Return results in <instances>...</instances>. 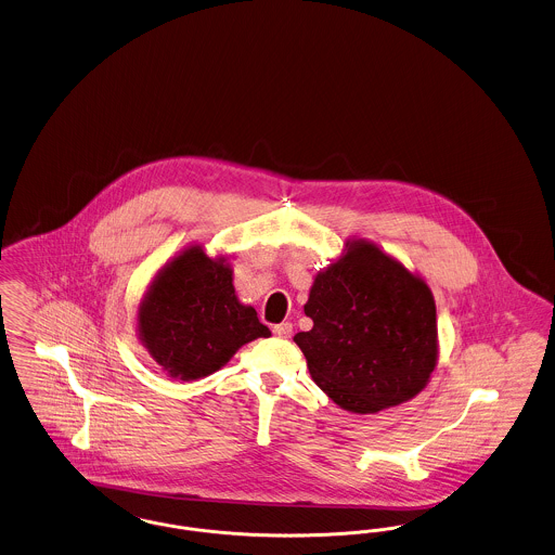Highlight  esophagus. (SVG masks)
<instances>
[{
    "mask_svg": "<svg viewBox=\"0 0 555 555\" xmlns=\"http://www.w3.org/2000/svg\"><path fill=\"white\" fill-rule=\"evenodd\" d=\"M273 332H275V336H280V338H289L292 336V323H280V325H275L273 327Z\"/></svg>",
    "mask_w": 555,
    "mask_h": 555,
    "instance_id": "obj_1",
    "label": "esophagus"
}]
</instances>
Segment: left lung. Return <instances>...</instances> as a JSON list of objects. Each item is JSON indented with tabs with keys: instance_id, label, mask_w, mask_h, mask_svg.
Returning a JSON list of instances; mask_svg holds the SVG:
<instances>
[{
	"instance_id": "left-lung-1",
	"label": "left lung",
	"mask_w": 555,
	"mask_h": 555,
	"mask_svg": "<svg viewBox=\"0 0 555 555\" xmlns=\"http://www.w3.org/2000/svg\"><path fill=\"white\" fill-rule=\"evenodd\" d=\"M294 341L339 409L373 414L409 402L437 364V317L425 280L369 241H348L317 273Z\"/></svg>"
}]
</instances>
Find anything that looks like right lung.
<instances>
[{"instance_id":"right-lung-1","label":"right lung","mask_w":555,"mask_h":555,"mask_svg":"<svg viewBox=\"0 0 555 555\" xmlns=\"http://www.w3.org/2000/svg\"><path fill=\"white\" fill-rule=\"evenodd\" d=\"M139 338L169 377L193 382L271 332L242 305L232 267L191 246L159 269L139 307Z\"/></svg>"}]
</instances>
